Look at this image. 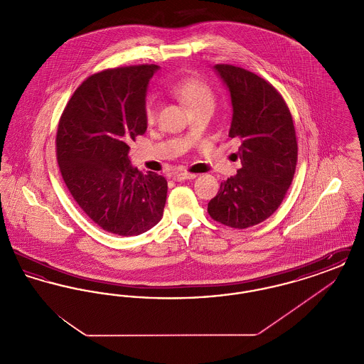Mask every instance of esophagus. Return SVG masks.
<instances>
[{
  "mask_svg": "<svg viewBox=\"0 0 364 364\" xmlns=\"http://www.w3.org/2000/svg\"><path fill=\"white\" fill-rule=\"evenodd\" d=\"M196 174L195 173H187V172H177V173L172 174V178L174 181H181V180H192L195 178Z\"/></svg>",
  "mask_w": 364,
  "mask_h": 364,
  "instance_id": "1",
  "label": "esophagus"
}]
</instances>
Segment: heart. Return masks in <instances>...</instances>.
Here are the masks:
<instances>
[{"label":"heart","mask_w":364,"mask_h":364,"mask_svg":"<svg viewBox=\"0 0 364 364\" xmlns=\"http://www.w3.org/2000/svg\"><path fill=\"white\" fill-rule=\"evenodd\" d=\"M171 92L183 104L187 105L191 110L202 106H214V94L211 88L198 77H186L178 80L171 88ZM158 112V102L156 97H150L146 102L144 114L146 120L153 122L156 120Z\"/></svg>","instance_id":"heart-1"}]
</instances>
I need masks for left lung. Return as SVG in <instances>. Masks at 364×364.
<instances>
[{
    "label": "left lung",
    "mask_w": 364,
    "mask_h": 364,
    "mask_svg": "<svg viewBox=\"0 0 364 364\" xmlns=\"http://www.w3.org/2000/svg\"><path fill=\"white\" fill-rule=\"evenodd\" d=\"M232 104L230 138H239L242 168L208 202L210 217L244 229L269 218L292 184L297 141L291 112L277 90L258 75L217 64Z\"/></svg>",
    "instance_id": "1"
}]
</instances>
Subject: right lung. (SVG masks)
<instances>
[{"label":"right lung","instance_id":"1","mask_svg":"<svg viewBox=\"0 0 364 364\" xmlns=\"http://www.w3.org/2000/svg\"><path fill=\"white\" fill-rule=\"evenodd\" d=\"M158 65L91 75L76 88L57 129V161L70 195L104 230L138 236L156 226L166 203L164 176L131 165L129 143L147 129L149 82Z\"/></svg>","mask_w":364,"mask_h":364}]
</instances>
